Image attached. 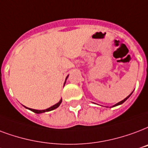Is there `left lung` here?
<instances>
[{"instance_id":"8db88e82","label":"left lung","mask_w":148,"mask_h":148,"mask_svg":"<svg viewBox=\"0 0 148 148\" xmlns=\"http://www.w3.org/2000/svg\"><path fill=\"white\" fill-rule=\"evenodd\" d=\"M131 94H132V93H131ZM131 94L130 95H128V96H127V98H126V99H123V101H119V102H118V103H117V104H116V105H115V106H119V105H120V104H123V103L124 101H126V100H127V99H128V98H129V97H130V95H131Z\"/></svg>"}]
</instances>
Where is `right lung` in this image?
<instances>
[{"instance_id":"obj_1","label":"right lung","mask_w":148,"mask_h":148,"mask_svg":"<svg viewBox=\"0 0 148 148\" xmlns=\"http://www.w3.org/2000/svg\"><path fill=\"white\" fill-rule=\"evenodd\" d=\"M62 101V99L60 100V101L58 102V103H56V105H54V106H51L50 108H49V109H45V110H36V109H30L31 111H32L33 112H35V113H37V114H39V113H42V112H49V111H51V110H53V109H56L57 107L59 106L60 105V103H61Z\"/></svg>"}]
</instances>
